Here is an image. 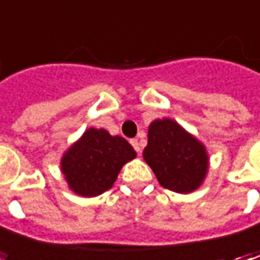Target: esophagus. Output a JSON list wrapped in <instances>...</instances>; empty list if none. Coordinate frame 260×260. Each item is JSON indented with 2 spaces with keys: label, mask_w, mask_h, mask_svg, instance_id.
<instances>
[{
  "label": "esophagus",
  "mask_w": 260,
  "mask_h": 260,
  "mask_svg": "<svg viewBox=\"0 0 260 260\" xmlns=\"http://www.w3.org/2000/svg\"><path fill=\"white\" fill-rule=\"evenodd\" d=\"M130 143H132V146L135 147L136 152H137V153H140V145H139V140H137V139H132V140H130Z\"/></svg>",
  "instance_id": "1"
}]
</instances>
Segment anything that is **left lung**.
I'll use <instances>...</instances> for the list:
<instances>
[{"instance_id": "obj_1", "label": "left lung", "mask_w": 260, "mask_h": 260, "mask_svg": "<svg viewBox=\"0 0 260 260\" xmlns=\"http://www.w3.org/2000/svg\"><path fill=\"white\" fill-rule=\"evenodd\" d=\"M143 159L159 184L179 194L198 189L210 165L205 146L171 118L150 123Z\"/></svg>"}]
</instances>
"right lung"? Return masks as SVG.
<instances>
[{
  "instance_id": "right-lung-1",
  "label": "right lung",
  "mask_w": 260,
  "mask_h": 260,
  "mask_svg": "<svg viewBox=\"0 0 260 260\" xmlns=\"http://www.w3.org/2000/svg\"><path fill=\"white\" fill-rule=\"evenodd\" d=\"M135 157L125 139L91 127L63 153L60 171L75 194L96 197L114 185L123 165Z\"/></svg>"
}]
</instances>
